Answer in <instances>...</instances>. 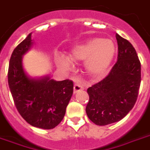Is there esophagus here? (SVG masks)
Instances as JSON below:
<instances>
[{"label":"esophagus","instance_id":"34e87169","mask_svg":"<svg viewBox=\"0 0 150 150\" xmlns=\"http://www.w3.org/2000/svg\"><path fill=\"white\" fill-rule=\"evenodd\" d=\"M83 89H84V87H83L80 83H77V82H76V83L74 84V93H76V92H80V91H81V90Z\"/></svg>","mask_w":150,"mask_h":150}]
</instances>
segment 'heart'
<instances>
[{
  "instance_id": "1",
  "label": "heart",
  "mask_w": 150,
  "mask_h": 150,
  "mask_svg": "<svg viewBox=\"0 0 150 150\" xmlns=\"http://www.w3.org/2000/svg\"><path fill=\"white\" fill-rule=\"evenodd\" d=\"M115 47L111 39L94 38L73 47L70 58L73 61H85L88 73L93 76H99L104 73L111 64ZM58 66L69 69L73 66L70 58L65 56L58 58Z\"/></svg>"
}]
</instances>
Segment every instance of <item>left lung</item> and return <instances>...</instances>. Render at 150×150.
<instances>
[{
    "instance_id": "1",
    "label": "left lung",
    "mask_w": 150,
    "mask_h": 150,
    "mask_svg": "<svg viewBox=\"0 0 150 150\" xmlns=\"http://www.w3.org/2000/svg\"><path fill=\"white\" fill-rule=\"evenodd\" d=\"M118 59L108 76L87 89L86 113L92 122L105 126L124 118L134 108L141 84V62L127 39L116 34Z\"/></svg>"
}]
</instances>
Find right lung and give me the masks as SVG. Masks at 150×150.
Masks as SVG:
<instances>
[{"label":"right lung","instance_id":"right-lung-1","mask_svg":"<svg viewBox=\"0 0 150 150\" xmlns=\"http://www.w3.org/2000/svg\"><path fill=\"white\" fill-rule=\"evenodd\" d=\"M31 34L16 47L9 61L8 82L16 108L23 119L33 127L53 129L64 118L73 95L70 80L56 81L45 77L29 78L22 66V56L31 45Z\"/></svg>","mask_w":150,"mask_h":150}]
</instances>
